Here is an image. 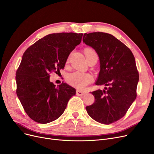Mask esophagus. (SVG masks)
<instances>
[{"mask_svg": "<svg viewBox=\"0 0 154 154\" xmlns=\"http://www.w3.org/2000/svg\"><path fill=\"white\" fill-rule=\"evenodd\" d=\"M76 94H77V96H84L85 94V92L80 91V90H77Z\"/></svg>", "mask_w": 154, "mask_h": 154, "instance_id": "34e87169", "label": "esophagus"}]
</instances>
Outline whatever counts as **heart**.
Listing matches in <instances>:
<instances>
[{"instance_id":"1","label":"heart","mask_w":154,"mask_h":154,"mask_svg":"<svg viewBox=\"0 0 154 154\" xmlns=\"http://www.w3.org/2000/svg\"><path fill=\"white\" fill-rule=\"evenodd\" d=\"M87 50H92L90 48H87ZM93 81L92 76L89 73H83L81 72H74L69 73L66 76V81L74 88L82 89L87 85L90 84Z\"/></svg>"}]
</instances>
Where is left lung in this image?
Returning a JSON list of instances; mask_svg holds the SVG:
<instances>
[{"label": "left lung", "instance_id": "obj_1", "mask_svg": "<svg viewBox=\"0 0 154 154\" xmlns=\"http://www.w3.org/2000/svg\"><path fill=\"white\" fill-rule=\"evenodd\" d=\"M83 42L99 58L96 84L108 87L92 92L95 102L85 108L95 121L109 125L123 118L137 97L139 75L135 59L125 44L108 33H85Z\"/></svg>", "mask_w": 154, "mask_h": 154}]
</instances>
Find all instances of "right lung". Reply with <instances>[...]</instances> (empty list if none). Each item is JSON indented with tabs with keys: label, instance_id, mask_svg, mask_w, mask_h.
<instances>
[{
	"label": "right lung",
	"instance_id": "obj_1",
	"mask_svg": "<svg viewBox=\"0 0 154 154\" xmlns=\"http://www.w3.org/2000/svg\"><path fill=\"white\" fill-rule=\"evenodd\" d=\"M82 33L46 35L25 51L16 73L17 96L35 122L46 124L60 116L76 91L69 84L56 86L50 73L63 69L70 53L81 42Z\"/></svg>",
	"mask_w": 154,
	"mask_h": 154
}]
</instances>
